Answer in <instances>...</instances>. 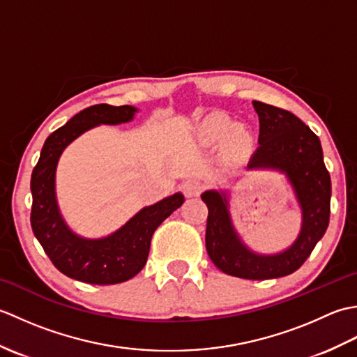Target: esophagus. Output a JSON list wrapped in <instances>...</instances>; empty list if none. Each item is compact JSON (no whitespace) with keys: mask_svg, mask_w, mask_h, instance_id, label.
Instances as JSON below:
<instances>
[{"mask_svg":"<svg viewBox=\"0 0 357 357\" xmlns=\"http://www.w3.org/2000/svg\"><path fill=\"white\" fill-rule=\"evenodd\" d=\"M183 190H184V195L187 196V198H196V196H199L202 193L204 184L196 179H188L184 183Z\"/></svg>","mask_w":357,"mask_h":357,"instance_id":"34e87169","label":"esophagus"}]
</instances>
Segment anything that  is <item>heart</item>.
Instances as JSON below:
<instances>
[{
  "label": "heart",
  "instance_id": "b5f03b06",
  "mask_svg": "<svg viewBox=\"0 0 357 357\" xmlns=\"http://www.w3.org/2000/svg\"><path fill=\"white\" fill-rule=\"evenodd\" d=\"M233 130L231 121L224 115H211L199 127L198 139L202 146H216L227 138V150L230 153H242L250 144V136L242 130ZM229 136L227 137L226 135Z\"/></svg>",
  "mask_w": 357,
  "mask_h": 357
}]
</instances>
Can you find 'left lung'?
I'll return each mask as SVG.
<instances>
[{"instance_id":"obj_1","label":"left lung","mask_w":357,"mask_h":357,"mask_svg":"<svg viewBox=\"0 0 357 357\" xmlns=\"http://www.w3.org/2000/svg\"><path fill=\"white\" fill-rule=\"evenodd\" d=\"M253 105L259 115V147L248 169L270 167L287 173L302 207L299 238L280 255H255L233 230L225 196L206 192L201 198L208 208L206 247L211 262L230 276L264 280L291 275L312 255L330 222L331 179L321 141L308 126L285 109L261 101Z\"/></svg>"}]
</instances>
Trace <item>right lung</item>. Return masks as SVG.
Listing matches in <instances>:
<instances>
[{
	"label": "right lung",
	"instance_id": "add662e5",
	"mask_svg": "<svg viewBox=\"0 0 357 357\" xmlns=\"http://www.w3.org/2000/svg\"><path fill=\"white\" fill-rule=\"evenodd\" d=\"M135 112L132 105L115 107L109 104L81 110L45 139L32 172V230L52 264L63 275L81 282L112 285L138 275L147 262L155 230L184 202L183 195L174 193L155 206L142 208L124 227L104 239H82L67 229L61 219L55 198V170L63 150L89 128L126 123L133 118Z\"/></svg>",
	"mask_w": 357,
	"mask_h": 357
}]
</instances>
